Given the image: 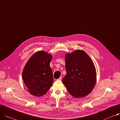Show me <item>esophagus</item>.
I'll use <instances>...</instances> for the list:
<instances>
[{
  "label": "esophagus",
  "mask_w": 120,
  "mask_h": 120,
  "mask_svg": "<svg viewBox=\"0 0 120 120\" xmlns=\"http://www.w3.org/2000/svg\"><path fill=\"white\" fill-rule=\"evenodd\" d=\"M61 78H62L61 77H60L59 79H57V80H58V81H61Z\"/></svg>",
  "instance_id": "esophagus-1"
}]
</instances>
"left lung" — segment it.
Segmentation results:
<instances>
[{
	"instance_id": "obj_1",
	"label": "left lung",
	"mask_w": 120,
	"mask_h": 120,
	"mask_svg": "<svg viewBox=\"0 0 120 120\" xmlns=\"http://www.w3.org/2000/svg\"><path fill=\"white\" fill-rule=\"evenodd\" d=\"M67 74L62 82L70 94L76 98L87 96L96 82L95 66L87 53L76 50L65 56Z\"/></svg>"
}]
</instances>
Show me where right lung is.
Segmentation results:
<instances>
[{
  "instance_id": "right-lung-1",
  "label": "right lung",
  "mask_w": 120,
  "mask_h": 120,
  "mask_svg": "<svg viewBox=\"0 0 120 120\" xmlns=\"http://www.w3.org/2000/svg\"><path fill=\"white\" fill-rule=\"evenodd\" d=\"M51 55L40 51L30 57L22 73L24 82L32 95L39 97L45 94L53 82L52 71L50 67Z\"/></svg>"
}]
</instances>
